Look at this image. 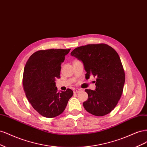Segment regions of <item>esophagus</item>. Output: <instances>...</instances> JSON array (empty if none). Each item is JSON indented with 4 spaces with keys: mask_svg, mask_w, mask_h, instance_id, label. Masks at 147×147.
I'll return each mask as SVG.
<instances>
[{
    "mask_svg": "<svg viewBox=\"0 0 147 147\" xmlns=\"http://www.w3.org/2000/svg\"><path fill=\"white\" fill-rule=\"evenodd\" d=\"M81 90H82L80 89V88H76V89L74 90L73 92H74V93H79V92H80Z\"/></svg>",
    "mask_w": 147,
    "mask_h": 147,
    "instance_id": "obj_1",
    "label": "esophagus"
}]
</instances>
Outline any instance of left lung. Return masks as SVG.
Returning a JSON list of instances; mask_svg holds the SVG:
<instances>
[{
  "mask_svg": "<svg viewBox=\"0 0 147 147\" xmlns=\"http://www.w3.org/2000/svg\"><path fill=\"white\" fill-rule=\"evenodd\" d=\"M71 55L81 60L86 78H96L95 90L86 89L88 99L83 106L95 116H104L117 106L123 90L125 74L119 55L106 44H93L74 49Z\"/></svg>",
  "mask_w": 147,
  "mask_h": 147,
  "instance_id": "8db88e82",
  "label": "left lung"
}]
</instances>
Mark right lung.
Listing matches in <instances>:
<instances>
[{"instance_id": "add662e5", "label": "right lung", "mask_w": 147, "mask_h": 147, "mask_svg": "<svg viewBox=\"0 0 147 147\" xmlns=\"http://www.w3.org/2000/svg\"><path fill=\"white\" fill-rule=\"evenodd\" d=\"M70 49L40 50L28 59L23 74V88L28 101L40 115L53 118L65 109L72 90L58 92L55 79L60 78L61 64Z\"/></svg>"}]
</instances>
